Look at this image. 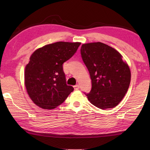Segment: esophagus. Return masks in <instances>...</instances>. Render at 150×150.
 I'll return each mask as SVG.
<instances>
[{"instance_id":"esophagus-1","label":"esophagus","mask_w":150,"mask_h":150,"mask_svg":"<svg viewBox=\"0 0 150 150\" xmlns=\"http://www.w3.org/2000/svg\"><path fill=\"white\" fill-rule=\"evenodd\" d=\"M73 88H74L75 90H78L79 88V86L78 85H76L75 86H73Z\"/></svg>"}]
</instances>
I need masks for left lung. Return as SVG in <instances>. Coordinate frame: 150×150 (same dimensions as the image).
Instances as JSON below:
<instances>
[{"label":"left lung","mask_w":150,"mask_h":150,"mask_svg":"<svg viewBox=\"0 0 150 150\" xmlns=\"http://www.w3.org/2000/svg\"><path fill=\"white\" fill-rule=\"evenodd\" d=\"M81 54L89 72L92 88L85 94L94 106L115 108L128 91L131 73L118 51L101 42L83 44Z\"/></svg>","instance_id":"8db88e82"}]
</instances>
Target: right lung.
Wrapping results in <instances>:
<instances>
[{
  "label": "right lung",
  "mask_w": 150,
  "mask_h": 150,
  "mask_svg": "<svg viewBox=\"0 0 150 150\" xmlns=\"http://www.w3.org/2000/svg\"><path fill=\"white\" fill-rule=\"evenodd\" d=\"M80 45V42H55L36 50L30 56L25 68L24 83L28 94L37 106L54 109L74 90L66 84L63 64Z\"/></svg>",
  "instance_id": "right-lung-1"
}]
</instances>
